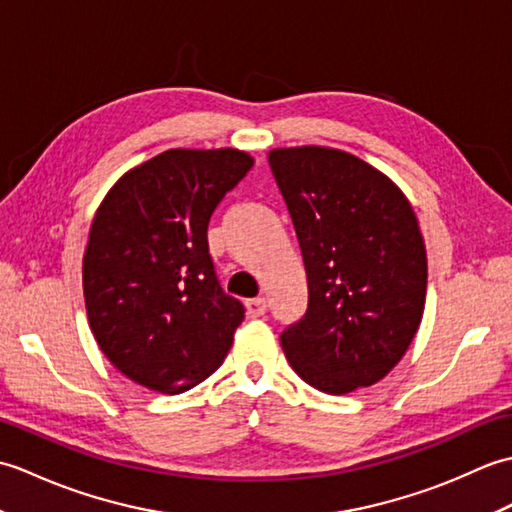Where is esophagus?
<instances>
[{"label":"esophagus","instance_id":"obj_1","mask_svg":"<svg viewBox=\"0 0 512 512\" xmlns=\"http://www.w3.org/2000/svg\"><path fill=\"white\" fill-rule=\"evenodd\" d=\"M268 310L266 299H250L246 301V314L248 317H264Z\"/></svg>","mask_w":512,"mask_h":512}]
</instances>
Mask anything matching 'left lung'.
Masks as SVG:
<instances>
[{
	"label": "left lung",
	"mask_w": 512,
	"mask_h": 512,
	"mask_svg": "<svg viewBox=\"0 0 512 512\" xmlns=\"http://www.w3.org/2000/svg\"><path fill=\"white\" fill-rule=\"evenodd\" d=\"M295 224L308 310L281 334L290 367L323 394L383 380L416 336L427 299V248L398 184L350 151H268Z\"/></svg>",
	"instance_id": "1"
}]
</instances>
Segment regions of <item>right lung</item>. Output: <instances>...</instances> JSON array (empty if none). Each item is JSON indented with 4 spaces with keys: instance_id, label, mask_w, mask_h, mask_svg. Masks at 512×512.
Wrapping results in <instances>:
<instances>
[{
    "instance_id": "1",
    "label": "right lung",
    "mask_w": 512,
    "mask_h": 512,
    "mask_svg": "<svg viewBox=\"0 0 512 512\" xmlns=\"http://www.w3.org/2000/svg\"><path fill=\"white\" fill-rule=\"evenodd\" d=\"M255 165L248 151L167 149L107 191L83 255L88 323L118 372L182 394L231 350L244 308L215 279L206 228Z\"/></svg>"
}]
</instances>
